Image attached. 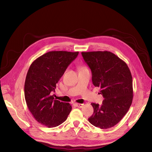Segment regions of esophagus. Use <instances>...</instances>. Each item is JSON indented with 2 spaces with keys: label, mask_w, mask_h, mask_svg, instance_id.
<instances>
[{
  "label": "esophagus",
  "mask_w": 152,
  "mask_h": 152,
  "mask_svg": "<svg viewBox=\"0 0 152 152\" xmlns=\"http://www.w3.org/2000/svg\"><path fill=\"white\" fill-rule=\"evenodd\" d=\"M75 105L78 108H82L83 107L84 104H83V103H75Z\"/></svg>",
  "instance_id": "esophagus-1"
}]
</instances>
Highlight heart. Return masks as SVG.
Segmentation results:
<instances>
[{
  "label": "heart",
  "instance_id": "obj_1",
  "mask_svg": "<svg viewBox=\"0 0 152 152\" xmlns=\"http://www.w3.org/2000/svg\"><path fill=\"white\" fill-rule=\"evenodd\" d=\"M87 69V68L86 66H82L81 67V69Z\"/></svg>",
  "mask_w": 152,
  "mask_h": 152
}]
</instances>
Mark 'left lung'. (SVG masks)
I'll return each instance as SVG.
<instances>
[{
  "instance_id": "1",
  "label": "left lung",
  "mask_w": 152,
  "mask_h": 152,
  "mask_svg": "<svg viewBox=\"0 0 152 152\" xmlns=\"http://www.w3.org/2000/svg\"><path fill=\"white\" fill-rule=\"evenodd\" d=\"M92 71V81L104 98L102 104L92 103L93 115L88 118L100 129L112 127L128 111L133 99L132 77L127 64L108 51L81 52Z\"/></svg>"
}]
</instances>
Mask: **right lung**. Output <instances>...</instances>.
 Instances as JSON below:
<instances>
[{
	"label": "right lung",
	"mask_w": 152,
	"mask_h": 152,
	"mask_svg": "<svg viewBox=\"0 0 152 152\" xmlns=\"http://www.w3.org/2000/svg\"><path fill=\"white\" fill-rule=\"evenodd\" d=\"M78 52L51 51L36 59L28 71L25 97L28 108L36 120L48 127L66 121L72 107L68 103L54 99L57 84Z\"/></svg>",
	"instance_id": "right-lung-1"
}]
</instances>
